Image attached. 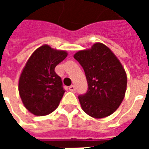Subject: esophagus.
<instances>
[{"label": "esophagus", "mask_w": 149, "mask_h": 149, "mask_svg": "<svg viewBox=\"0 0 149 149\" xmlns=\"http://www.w3.org/2000/svg\"><path fill=\"white\" fill-rule=\"evenodd\" d=\"M68 89H69V91H71V92H75L76 91V87H75L74 85H71V86H69Z\"/></svg>", "instance_id": "esophagus-1"}]
</instances>
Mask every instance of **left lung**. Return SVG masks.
<instances>
[{"label": "left lung", "instance_id": "8db88e82", "mask_svg": "<svg viewBox=\"0 0 149 149\" xmlns=\"http://www.w3.org/2000/svg\"><path fill=\"white\" fill-rule=\"evenodd\" d=\"M73 56L84 68L88 86L87 93L78 97L82 109L96 119L112 114L124 100L127 88L121 63L102 43L78 51Z\"/></svg>", "mask_w": 149, "mask_h": 149}]
</instances>
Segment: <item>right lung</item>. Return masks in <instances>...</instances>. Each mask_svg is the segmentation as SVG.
<instances>
[{"label":"right lung","instance_id":"right-lung-1","mask_svg":"<svg viewBox=\"0 0 149 149\" xmlns=\"http://www.w3.org/2000/svg\"><path fill=\"white\" fill-rule=\"evenodd\" d=\"M68 53L44 45L36 49L25 64L18 90L24 107L33 115L46 116L58 107L65 93L55 67Z\"/></svg>","mask_w":149,"mask_h":149}]
</instances>
